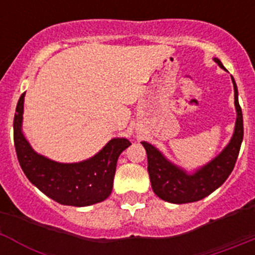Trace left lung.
Listing matches in <instances>:
<instances>
[{
	"label": "left lung",
	"instance_id": "1",
	"mask_svg": "<svg viewBox=\"0 0 255 255\" xmlns=\"http://www.w3.org/2000/svg\"><path fill=\"white\" fill-rule=\"evenodd\" d=\"M213 60L216 64H218V66L225 69L218 58ZM231 79L235 92L236 108V123L233 138L225 149L216 158L204 164L203 167L198 168L193 173H188L185 170L168 161L152 144L141 141L147 152L148 172L152 189L155 195L161 199L175 204L198 202L220 188L230 176V173L233 172L242 147L244 126L242 107L239 105L238 87L233 76Z\"/></svg>",
	"mask_w": 255,
	"mask_h": 255
}]
</instances>
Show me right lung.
Here are the masks:
<instances>
[{
    "instance_id": "add662e5",
    "label": "right lung",
    "mask_w": 255,
    "mask_h": 255,
    "mask_svg": "<svg viewBox=\"0 0 255 255\" xmlns=\"http://www.w3.org/2000/svg\"><path fill=\"white\" fill-rule=\"evenodd\" d=\"M22 93L13 117V143L17 159L29 181L43 194L64 206L87 207L107 199L114 186L119 155L131 145L128 139L114 138L92 158L60 163L38 154L22 134Z\"/></svg>"
}]
</instances>
